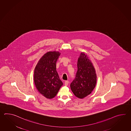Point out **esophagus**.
Returning a JSON list of instances; mask_svg holds the SVG:
<instances>
[{"label": "esophagus", "mask_w": 131, "mask_h": 131, "mask_svg": "<svg viewBox=\"0 0 131 131\" xmlns=\"http://www.w3.org/2000/svg\"><path fill=\"white\" fill-rule=\"evenodd\" d=\"M68 84H69V81H66L64 82V85L66 86L68 85Z\"/></svg>", "instance_id": "34e87169"}]
</instances>
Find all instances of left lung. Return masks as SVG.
<instances>
[{"instance_id": "obj_1", "label": "left lung", "mask_w": 131, "mask_h": 131, "mask_svg": "<svg viewBox=\"0 0 131 131\" xmlns=\"http://www.w3.org/2000/svg\"><path fill=\"white\" fill-rule=\"evenodd\" d=\"M76 77L70 87L76 97L83 99L90 95L95 89L97 76L92 62L84 52H81L78 59Z\"/></svg>"}]
</instances>
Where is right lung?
I'll list each match as a JSON object with an SVG mask.
<instances>
[{"mask_svg": "<svg viewBox=\"0 0 131 131\" xmlns=\"http://www.w3.org/2000/svg\"><path fill=\"white\" fill-rule=\"evenodd\" d=\"M60 55L58 51L45 53L34 70V81L36 89L48 99L54 97L63 85L56 70V62Z\"/></svg>", "mask_w": 131, "mask_h": 131, "instance_id": "obj_1", "label": "right lung"}]
</instances>
